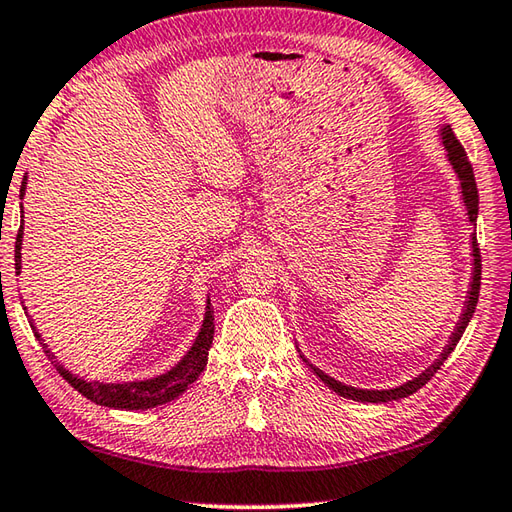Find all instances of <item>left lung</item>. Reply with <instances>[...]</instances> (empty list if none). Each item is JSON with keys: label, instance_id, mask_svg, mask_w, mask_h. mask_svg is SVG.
<instances>
[{"label": "left lung", "instance_id": "left-lung-1", "mask_svg": "<svg viewBox=\"0 0 512 512\" xmlns=\"http://www.w3.org/2000/svg\"><path fill=\"white\" fill-rule=\"evenodd\" d=\"M442 139H444V146L448 150V159L450 164H453L455 173L459 177V182H462V193H464V202H466V208H468V219L470 222L475 224L477 219V208H479V195H477V184H475V175H473V166H470L468 162V155L464 146L459 144V139L455 137L453 128L446 126L444 133H442ZM473 257H475V270H473V284H470V293H468V302H466V308H464V315L462 319H459V324L455 328L453 337H450V342L446 346V350L442 353V357L437 359V362L430 366L428 370H424L422 375L410 379V382H406L404 386L399 388H393V390H364V388H353V386H346L342 382H337V379L328 377L326 373H322L319 368H313L317 377L322 379L324 384H328V388H333L337 395L342 397H348V399H355V402H373V404H379V402H393V399H402V397H408L417 393L419 388H422L424 384L430 382V377H433L439 368H442V364L448 359V355L453 353V348L457 346L459 339H462L464 330L470 322V317H473L475 313V306H477V299H479V286H482V255H479V244H477V235H473ZM306 362V357H304Z\"/></svg>", "mask_w": 512, "mask_h": 512}]
</instances>
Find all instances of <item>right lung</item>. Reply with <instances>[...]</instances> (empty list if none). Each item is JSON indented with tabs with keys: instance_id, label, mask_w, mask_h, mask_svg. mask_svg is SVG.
<instances>
[{
	"instance_id": "1",
	"label": "right lung",
	"mask_w": 512,
	"mask_h": 512,
	"mask_svg": "<svg viewBox=\"0 0 512 512\" xmlns=\"http://www.w3.org/2000/svg\"><path fill=\"white\" fill-rule=\"evenodd\" d=\"M24 186L26 179L22 182V188H19V197H24ZM24 217V210H22ZM22 235H24V219L22 226L17 230V239H15V268L19 273L22 268ZM30 328L33 326V319H30ZM213 335H215V315L213 308H206V317L202 330L195 339L193 348L188 350L186 357L179 362L175 368H170L166 375H159L153 379H146V382H128V384H99V382H84V379H77L57 364L55 355L44 346V353L50 359V364H55L59 375H62L66 382L73 386L77 393H82L90 402H95L99 406H108V408H124V410H144V408H155L159 404H166L170 399H175L184 393V390L195 382V379L202 375V370L206 368L208 362V350L213 346ZM35 337H39L35 333ZM42 342V339H39Z\"/></svg>"
}]
</instances>
